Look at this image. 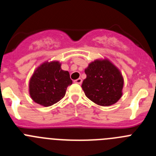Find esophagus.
Instances as JSON below:
<instances>
[{"mask_svg": "<svg viewBox=\"0 0 156 156\" xmlns=\"http://www.w3.org/2000/svg\"><path fill=\"white\" fill-rule=\"evenodd\" d=\"M74 82L76 83H78V84H81L82 83V79H80V78H79V79L76 80Z\"/></svg>", "mask_w": 156, "mask_h": 156, "instance_id": "esophagus-1", "label": "esophagus"}]
</instances>
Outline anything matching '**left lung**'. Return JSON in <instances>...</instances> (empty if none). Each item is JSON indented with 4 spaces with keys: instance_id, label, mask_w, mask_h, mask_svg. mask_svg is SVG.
Listing matches in <instances>:
<instances>
[{
    "instance_id": "1",
    "label": "left lung",
    "mask_w": 156,
    "mask_h": 156,
    "mask_svg": "<svg viewBox=\"0 0 156 156\" xmlns=\"http://www.w3.org/2000/svg\"><path fill=\"white\" fill-rule=\"evenodd\" d=\"M87 78L83 81L85 95L95 104L109 106L122 95L123 77L116 66L107 58L96 59L85 69Z\"/></svg>"
}]
</instances>
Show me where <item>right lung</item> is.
Returning a JSON list of instances; mask_svg holds the SVG:
<instances>
[{
    "mask_svg": "<svg viewBox=\"0 0 156 156\" xmlns=\"http://www.w3.org/2000/svg\"><path fill=\"white\" fill-rule=\"evenodd\" d=\"M73 83L69 73L62 70L58 61L44 62L36 69L29 83V92L34 102L48 107L63 98Z\"/></svg>",
    "mask_w": 156,
    "mask_h": 156,
    "instance_id": "1",
    "label": "right lung"
}]
</instances>
